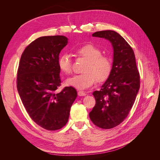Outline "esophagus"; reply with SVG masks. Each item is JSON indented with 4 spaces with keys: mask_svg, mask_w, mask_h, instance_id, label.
<instances>
[{
    "mask_svg": "<svg viewBox=\"0 0 160 160\" xmlns=\"http://www.w3.org/2000/svg\"><path fill=\"white\" fill-rule=\"evenodd\" d=\"M86 95L85 92L83 91H78V95L79 96H85Z\"/></svg>",
    "mask_w": 160,
    "mask_h": 160,
    "instance_id": "34e87169",
    "label": "esophagus"
}]
</instances>
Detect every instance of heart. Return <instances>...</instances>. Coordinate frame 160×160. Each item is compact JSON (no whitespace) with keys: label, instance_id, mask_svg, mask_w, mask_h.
Returning a JSON list of instances; mask_svg holds the SVG:
<instances>
[{"label":"heart","instance_id":"heart-1","mask_svg":"<svg viewBox=\"0 0 160 160\" xmlns=\"http://www.w3.org/2000/svg\"><path fill=\"white\" fill-rule=\"evenodd\" d=\"M74 53L87 60L80 75H75L67 80V84L78 89H85L93 85L96 81L101 83L107 80L112 71V61L108 56L103 55L101 50L93 44H85L75 48ZM58 66L65 75L72 72L71 57L62 53L58 59Z\"/></svg>","mask_w":160,"mask_h":160}]
</instances>
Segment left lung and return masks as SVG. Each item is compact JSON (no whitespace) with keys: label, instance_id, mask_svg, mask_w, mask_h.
Listing matches in <instances>:
<instances>
[{"label":"left lung","instance_id":"8db88e82","mask_svg":"<svg viewBox=\"0 0 160 160\" xmlns=\"http://www.w3.org/2000/svg\"><path fill=\"white\" fill-rule=\"evenodd\" d=\"M92 36L111 42L113 62L109 77L99 91L93 93L96 103L89 118L96 126L111 129L123 122L132 108L140 87L139 72L132 48L119 34L108 30Z\"/></svg>","mask_w":160,"mask_h":160}]
</instances>
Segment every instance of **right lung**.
Listing matches in <instances>:
<instances>
[{
    "label": "right lung",
    "mask_w": 160,
    "mask_h": 160,
    "mask_svg": "<svg viewBox=\"0 0 160 160\" xmlns=\"http://www.w3.org/2000/svg\"><path fill=\"white\" fill-rule=\"evenodd\" d=\"M67 40L60 35L37 38L25 48L17 71V90L27 112L34 122L49 131L67 124L77 95L72 87L57 91L61 83L58 59Z\"/></svg>",
    "instance_id": "obj_1"
}]
</instances>
